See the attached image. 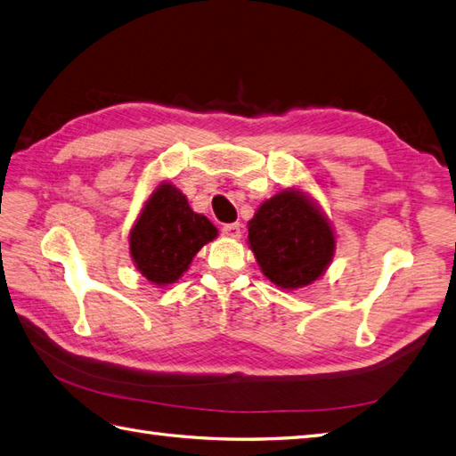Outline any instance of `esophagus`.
<instances>
[{"mask_svg": "<svg viewBox=\"0 0 456 456\" xmlns=\"http://www.w3.org/2000/svg\"><path fill=\"white\" fill-rule=\"evenodd\" d=\"M221 232H224L225 237H229V239H239L240 237V224H227V225H224L221 227Z\"/></svg>", "mask_w": 456, "mask_h": 456, "instance_id": "1", "label": "esophagus"}]
</instances>
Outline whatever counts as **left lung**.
Returning <instances> with one entry per match:
<instances>
[{
	"label": "left lung",
	"instance_id": "left-lung-1",
	"mask_svg": "<svg viewBox=\"0 0 456 456\" xmlns=\"http://www.w3.org/2000/svg\"><path fill=\"white\" fill-rule=\"evenodd\" d=\"M248 242L270 281L283 289L313 283L334 256V232L301 192L283 190L248 221Z\"/></svg>",
	"mask_w": 456,
	"mask_h": 456
}]
</instances>
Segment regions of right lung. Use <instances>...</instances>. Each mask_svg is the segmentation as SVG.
<instances>
[{"instance_id": "obj_1", "label": "right lung", "mask_w": 456, "mask_h": 456, "mask_svg": "<svg viewBox=\"0 0 456 456\" xmlns=\"http://www.w3.org/2000/svg\"><path fill=\"white\" fill-rule=\"evenodd\" d=\"M216 235L217 229L206 216L190 209L186 196L173 184H161L130 232L132 258L150 281L175 283L196 252Z\"/></svg>"}]
</instances>
